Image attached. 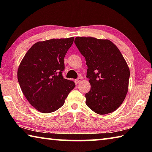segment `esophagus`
<instances>
[{
	"label": "esophagus",
	"mask_w": 152,
	"mask_h": 152,
	"mask_svg": "<svg viewBox=\"0 0 152 152\" xmlns=\"http://www.w3.org/2000/svg\"><path fill=\"white\" fill-rule=\"evenodd\" d=\"M82 78L80 76V77H78V78L76 80V81L77 83H80V82L82 81Z\"/></svg>",
	"instance_id": "obj_1"
}]
</instances>
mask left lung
Wrapping results in <instances>:
<instances>
[{
	"mask_svg": "<svg viewBox=\"0 0 152 152\" xmlns=\"http://www.w3.org/2000/svg\"><path fill=\"white\" fill-rule=\"evenodd\" d=\"M74 43L88 66L91 87L85 94L86 105L99 115L115 111L125 99L130 76L121 53L108 39L77 37Z\"/></svg>",
	"mask_w": 152,
	"mask_h": 152,
	"instance_id": "1",
	"label": "left lung"
}]
</instances>
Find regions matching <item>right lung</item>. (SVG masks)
<instances>
[{"mask_svg":"<svg viewBox=\"0 0 152 152\" xmlns=\"http://www.w3.org/2000/svg\"><path fill=\"white\" fill-rule=\"evenodd\" d=\"M74 37L39 42L28 50L17 71L20 88L29 103L43 113L63 106L73 81L64 78V59Z\"/></svg>","mask_w":152,"mask_h":152,"instance_id":"add662e5","label":"right lung"}]
</instances>
